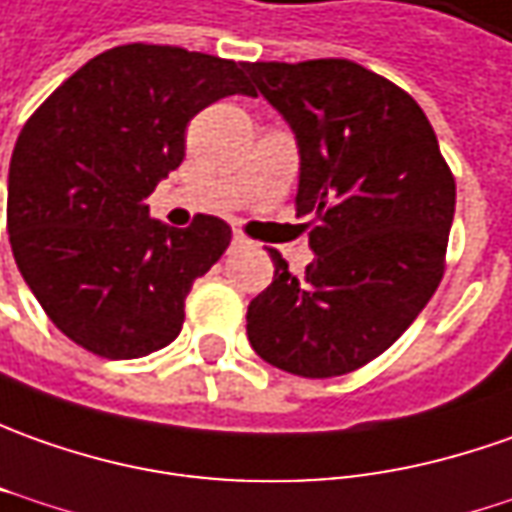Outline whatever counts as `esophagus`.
Masks as SVG:
<instances>
[{"label": "esophagus", "mask_w": 512, "mask_h": 512, "mask_svg": "<svg viewBox=\"0 0 512 512\" xmlns=\"http://www.w3.org/2000/svg\"><path fill=\"white\" fill-rule=\"evenodd\" d=\"M233 245H236V248H245V245H250V239L245 233H233Z\"/></svg>", "instance_id": "esophagus-1"}]
</instances>
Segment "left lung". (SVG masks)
Masks as SVG:
<instances>
[{
    "instance_id": "8db88e82",
    "label": "left lung",
    "mask_w": 512,
    "mask_h": 512,
    "mask_svg": "<svg viewBox=\"0 0 512 512\" xmlns=\"http://www.w3.org/2000/svg\"><path fill=\"white\" fill-rule=\"evenodd\" d=\"M248 72L296 132V211L315 216L304 276L267 248L276 273L250 301L248 341L290 375L355 372L440 287L454 174L420 104L355 61H256Z\"/></svg>"
}]
</instances>
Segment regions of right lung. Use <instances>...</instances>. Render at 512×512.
<instances>
[{
	"mask_svg": "<svg viewBox=\"0 0 512 512\" xmlns=\"http://www.w3.org/2000/svg\"><path fill=\"white\" fill-rule=\"evenodd\" d=\"M245 64L168 44H120L24 123L10 157L8 233L41 310L98 358H143L183 329L191 284L231 245V225L149 216L146 197L183 163L185 126L253 95Z\"/></svg>",
	"mask_w": 512,
	"mask_h": 512,
	"instance_id": "right-lung-1",
	"label": "right lung"
}]
</instances>
